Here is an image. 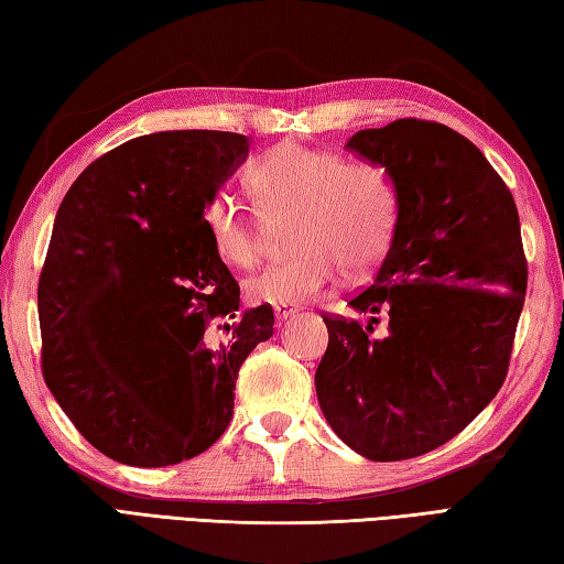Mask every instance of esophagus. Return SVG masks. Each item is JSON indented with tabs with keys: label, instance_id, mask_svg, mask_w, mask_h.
<instances>
[{
	"label": "esophagus",
	"instance_id": "34e87169",
	"mask_svg": "<svg viewBox=\"0 0 564 564\" xmlns=\"http://www.w3.org/2000/svg\"><path fill=\"white\" fill-rule=\"evenodd\" d=\"M273 315H275V322H279V325H283L285 319H291V317L297 315V310L291 307V305H275L273 307Z\"/></svg>",
	"mask_w": 564,
	"mask_h": 564
}]
</instances>
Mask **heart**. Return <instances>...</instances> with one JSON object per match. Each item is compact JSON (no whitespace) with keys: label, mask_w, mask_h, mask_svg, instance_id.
<instances>
[{"label":"heart","mask_w":564,"mask_h":564,"mask_svg":"<svg viewBox=\"0 0 564 564\" xmlns=\"http://www.w3.org/2000/svg\"><path fill=\"white\" fill-rule=\"evenodd\" d=\"M247 182L263 215L295 210L291 257L275 259L245 281L251 303L297 305L325 293L349 273L373 269L386 257L398 225L400 196L388 166L349 160L341 152L281 142L249 166ZM215 254L237 269L259 259L261 227L237 203L215 194L203 206Z\"/></svg>","instance_id":"b5f03b06"}]
</instances>
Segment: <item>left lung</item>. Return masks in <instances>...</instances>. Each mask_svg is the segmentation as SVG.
Returning a JSON list of instances; mask_svg holds the SVG:
<instances>
[{
	"label": "left lung",
	"instance_id": "left-lung-1",
	"mask_svg": "<svg viewBox=\"0 0 564 564\" xmlns=\"http://www.w3.org/2000/svg\"><path fill=\"white\" fill-rule=\"evenodd\" d=\"M388 166L398 225L373 283L325 313L329 344L315 373L322 412L370 460L416 458L458 436L507 378L525 267L509 186L453 128L398 118L346 142ZM389 322L386 338L372 325Z\"/></svg>",
	"mask_w": 564,
	"mask_h": 564
}]
</instances>
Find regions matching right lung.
Returning <instances> with one entry per match:
<instances>
[{
    "mask_svg": "<svg viewBox=\"0 0 564 564\" xmlns=\"http://www.w3.org/2000/svg\"><path fill=\"white\" fill-rule=\"evenodd\" d=\"M247 150L225 130L142 135L94 160L59 203L39 279L43 378L118 463L208 451L232 419L239 366L273 334L271 305L239 313L203 225Z\"/></svg>",
    "mask_w": 564,
    "mask_h": 564,
    "instance_id": "right-lung-1",
    "label": "right lung"
}]
</instances>
